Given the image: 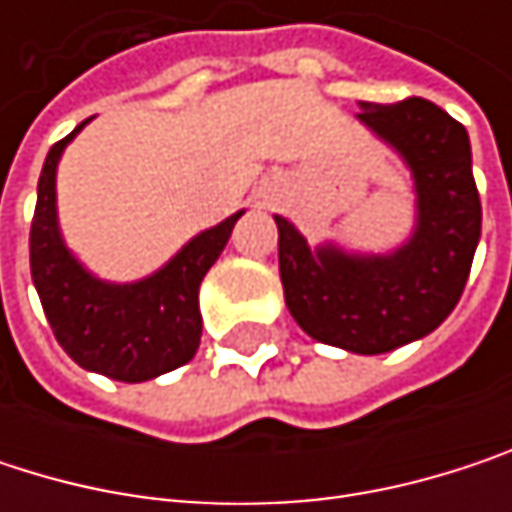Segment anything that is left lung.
<instances>
[{
  "instance_id": "8db88e82",
  "label": "left lung",
  "mask_w": 512,
  "mask_h": 512,
  "mask_svg": "<svg viewBox=\"0 0 512 512\" xmlns=\"http://www.w3.org/2000/svg\"><path fill=\"white\" fill-rule=\"evenodd\" d=\"M358 121L412 168V240L388 257L344 255L335 246L311 252L302 234L275 216L278 269L284 302L314 341L376 356L430 335L457 308L480 240V195L468 133L436 103H361Z\"/></svg>"
}]
</instances>
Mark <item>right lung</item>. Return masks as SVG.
<instances>
[{"label": "right lung", "instance_id": "add662e5", "mask_svg": "<svg viewBox=\"0 0 512 512\" xmlns=\"http://www.w3.org/2000/svg\"><path fill=\"white\" fill-rule=\"evenodd\" d=\"M85 124L55 142L44 162L29 234L32 281L55 341L79 367L118 382H145L195 356L201 344L198 287L228 246L243 210L198 234L145 281H97L64 249L55 222V165Z\"/></svg>", "mask_w": 512, "mask_h": 512}]
</instances>
